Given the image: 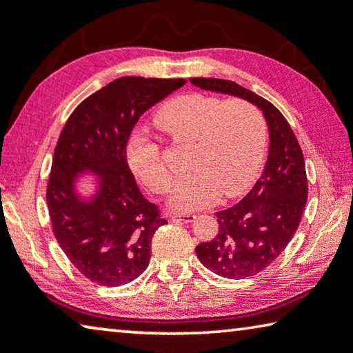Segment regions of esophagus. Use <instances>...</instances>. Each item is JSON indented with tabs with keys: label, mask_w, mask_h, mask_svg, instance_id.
<instances>
[{
	"label": "esophagus",
	"mask_w": 353,
	"mask_h": 353,
	"mask_svg": "<svg viewBox=\"0 0 353 353\" xmlns=\"http://www.w3.org/2000/svg\"><path fill=\"white\" fill-rule=\"evenodd\" d=\"M194 218H196V215H193V214H174L171 216V220L176 223H190V221H193Z\"/></svg>",
	"instance_id": "1"
}]
</instances>
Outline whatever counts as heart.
Listing matches in <instances>:
<instances>
[{
    "label": "heart",
    "instance_id": "heart-1",
    "mask_svg": "<svg viewBox=\"0 0 353 353\" xmlns=\"http://www.w3.org/2000/svg\"><path fill=\"white\" fill-rule=\"evenodd\" d=\"M155 124L176 141L192 143L190 174L179 179L170 207L194 212L218 196H239L253 183L265 150L267 130L261 111L247 100H221L187 94L161 106ZM132 171L154 193L170 192L172 176L161 160L159 143L135 135L127 149Z\"/></svg>",
    "mask_w": 353,
    "mask_h": 353
}]
</instances>
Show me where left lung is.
Instances as JSON below:
<instances>
[{"label":"left lung","mask_w":353,"mask_h":353,"mask_svg":"<svg viewBox=\"0 0 353 353\" xmlns=\"http://www.w3.org/2000/svg\"><path fill=\"white\" fill-rule=\"evenodd\" d=\"M190 81L204 91L247 100L265 117L270 146L262 176L240 203L216 212L218 234L196 247L201 264L216 275L253 276L283 253L300 225L307 198L303 154L288 121L268 100L229 80Z\"/></svg>","instance_id":"1"}]
</instances>
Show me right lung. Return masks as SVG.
<instances>
[{"mask_svg":"<svg viewBox=\"0 0 353 353\" xmlns=\"http://www.w3.org/2000/svg\"><path fill=\"white\" fill-rule=\"evenodd\" d=\"M185 80L122 77L77 106L53 154L47 203L53 234L92 283L122 286L146 270L157 229L166 225L143 196L127 163V143L144 111ZM97 176L85 197L77 177Z\"/></svg>","mask_w":353,"mask_h":353,"instance_id":"add662e5","label":"right lung"}]
</instances>
